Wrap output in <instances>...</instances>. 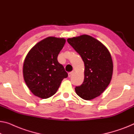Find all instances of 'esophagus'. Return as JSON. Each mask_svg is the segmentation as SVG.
<instances>
[{
    "mask_svg": "<svg viewBox=\"0 0 134 134\" xmlns=\"http://www.w3.org/2000/svg\"><path fill=\"white\" fill-rule=\"evenodd\" d=\"M74 73V71H71V72H70V73H69V74H68V76H69V77H70L71 76L73 75V74Z\"/></svg>",
    "mask_w": 134,
    "mask_h": 134,
    "instance_id": "1",
    "label": "esophagus"
}]
</instances>
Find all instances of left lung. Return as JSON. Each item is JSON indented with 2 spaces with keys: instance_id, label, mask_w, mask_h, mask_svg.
<instances>
[{
  "instance_id": "obj_1",
  "label": "left lung",
  "mask_w": 134,
  "mask_h": 134,
  "mask_svg": "<svg viewBox=\"0 0 134 134\" xmlns=\"http://www.w3.org/2000/svg\"><path fill=\"white\" fill-rule=\"evenodd\" d=\"M67 41L84 63V80L76 87L82 99L89 100L99 96L110 83L113 72L111 55L100 41L88 35L68 38Z\"/></svg>"
}]
</instances>
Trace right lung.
I'll return each instance as SVG.
<instances>
[{"instance_id": "right-lung-1", "label": "right lung", "mask_w": 134, "mask_h": 134, "mask_svg": "<svg viewBox=\"0 0 134 134\" xmlns=\"http://www.w3.org/2000/svg\"><path fill=\"white\" fill-rule=\"evenodd\" d=\"M65 43L63 38H46L36 44L26 57L23 67L24 80L36 96L41 99L52 96L62 81L68 76L57 59Z\"/></svg>"}]
</instances>
